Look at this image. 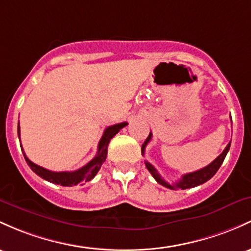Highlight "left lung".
I'll list each match as a JSON object with an SVG mask.
<instances>
[{
    "label": "left lung",
    "mask_w": 251,
    "mask_h": 251,
    "mask_svg": "<svg viewBox=\"0 0 251 251\" xmlns=\"http://www.w3.org/2000/svg\"><path fill=\"white\" fill-rule=\"evenodd\" d=\"M151 138H152V134H151V132H150V134H149V137L147 138V140L144 142V144L142 145V155H144L145 147H147L148 143L150 142ZM230 145H231V142L226 145V148L224 149V151H223V152L220 153V155L217 157V158L214 159L213 162H211L208 166H206L205 168H202V169H200V170H197V172L184 174L182 177H181L180 180H178L177 182H175V183L166 182V181L162 178V176L158 174V172L156 170V168L153 167L152 164L149 163L148 161H145V166H147L148 170L150 172V174L153 176V178H155L157 182H158L159 184H162V186L167 187V188H169V189L193 188V187H197V186H199V184L205 183L206 181H208L211 177H213L214 174L218 172L220 166L223 164V162H224L225 156H226L228 149H230Z\"/></svg>",
    "instance_id": "8db88e82"
}]
</instances>
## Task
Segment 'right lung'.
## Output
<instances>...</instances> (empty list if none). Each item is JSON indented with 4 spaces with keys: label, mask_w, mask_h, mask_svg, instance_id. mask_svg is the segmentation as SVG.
Returning <instances> with one entry per match:
<instances>
[{
    "label": "right lung",
    "mask_w": 251,
    "mask_h": 251,
    "mask_svg": "<svg viewBox=\"0 0 251 251\" xmlns=\"http://www.w3.org/2000/svg\"><path fill=\"white\" fill-rule=\"evenodd\" d=\"M126 125H127V123H120L108 126V127L104 130L102 137H101L100 142H99L98 155H96L89 163L85 164L84 167L79 168L78 170H75V172H51V170H48L45 169V168L33 163L32 161H29L28 157H26L24 152L25 159H26L27 164H28L29 168H31L35 174L40 176L44 180L49 181V182L60 184V186L64 187H71L76 186V184L88 182V181H90L92 178L95 177V175L98 174V172L100 170L103 162L106 161L107 148H108L111 139L121 130V128L125 127ZM18 134L19 139H20V125L18 126Z\"/></svg>",
    "instance_id": "right-lung-1"
}]
</instances>
